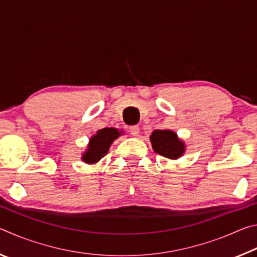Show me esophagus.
<instances>
[{
    "label": "esophagus",
    "mask_w": 257,
    "mask_h": 257,
    "mask_svg": "<svg viewBox=\"0 0 257 257\" xmlns=\"http://www.w3.org/2000/svg\"><path fill=\"white\" fill-rule=\"evenodd\" d=\"M129 132H130V134L134 135V136H138V134H139V125H137V124L130 125Z\"/></svg>",
    "instance_id": "1"
}]
</instances>
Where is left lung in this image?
I'll return each mask as SVG.
<instances>
[{"label": "left lung", "mask_w": 257, "mask_h": 257, "mask_svg": "<svg viewBox=\"0 0 257 257\" xmlns=\"http://www.w3.org/2000/svg\"><path fill=\"white\" fill-rule=\"evenodd\" d=\"M152 147L156 153L169 159H178L185 152L184 143L171 130H155L151 136Z\"/></svg>", "instance_id": "1"}]
</instances>
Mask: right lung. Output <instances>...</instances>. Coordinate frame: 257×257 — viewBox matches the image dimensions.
Here are the masks:
<instances>
[{"mask_svg":"<svg viewBox=\"0 0 257 257\" xmlns=\"http://www.w3.org/2000/svg\"><path fill=\"white\" fill-rule=\"evenodd\" d=\"M120 133L113 128H104L90 138L88 150L82 156L86 163H96L107 153L112 142L119 137Z\"/></svg>","mask_w":257,"mask_h":257,"instance_id":"add662e5","label":"right lung"}]
</instances>
